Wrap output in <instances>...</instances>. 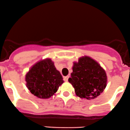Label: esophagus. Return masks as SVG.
Masks as SVG:
<instances>
[{"instance_id": "34e87169", "label": "esophagus", "mask_w": 130, "mask_h": 130, "mask_svg": "<svg viewBox=\"0 0 130 130\" xmlns=\"http://www.w3.org/2000/svg\"><path fill=\"white\" fill-rule=\"evenodd\" d=\"M69 77V76H66L64 77V81H65V82H68Z\"/></svg>"}]
</instances>
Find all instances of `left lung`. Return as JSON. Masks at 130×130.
I'll return each mask as SVG.
<instances>
[{
  "label": "left lung",
  "instance_id": "1",
  "mask_svg": "<svg viewBox=\"0 0 130 130\" xmlns=\"http://www.w3.org/2000/svg\"><path fill=\"white\" fill-rule=\"evenodd\" d=\"M76 95L82 99H94L107 86V77L104 69L88 56L82 57L73 62V73L68 79Z\"/></svg>",
  "mask_w": 130,
  "mask_h": 130
}]
</instances>
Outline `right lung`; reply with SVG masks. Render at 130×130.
<instances>
[{
    "label": "right lung",
    "instance_id": "obj_1",
    "mask_svg": "<svg viewBox=\"0 0 130 130\" xmlns=\"http://www.w3.org/2000/svg\"><path fill=\"white\" fill-rule=\"evenodd\" d=\"M25 80L31 93L40 99L50 98L64 83L62 75L51 59L35 64L26 74Z\"/></svg>",
    "mask_w": 130,
    "mask_h": 130
}]
</instances>
